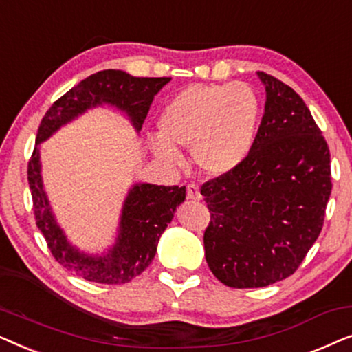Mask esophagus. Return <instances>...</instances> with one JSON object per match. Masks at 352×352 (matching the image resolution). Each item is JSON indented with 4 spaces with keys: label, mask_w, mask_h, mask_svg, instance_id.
Listing matches in <instances>:
<instances>
[{
    "label": "esophagus",
    "mask_w": 352,
    "mask_h": 352,
    "mask_svg": "<svg viewBox=\"0 0 352 352\" xmlns=\"http://www.w3.org/2000/svg\"><path fill=\"white\" fill-rule=\"evenodd\" d=\"M187 199H190V200H200L201 199L199 186H197V184L187 186Z\"/></svg>",
    "instance_id": "esophagus-1"
}]
</instances>
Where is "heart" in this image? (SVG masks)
<instances>
[{
    "instance_id": "obj_1",
    "label": "heart",
    "mask_w": 352,
    "mask_h": 352,
    "mask_svg": "<svg viewBox=\"0 0 352 352\" xmlns=\"http://www.w3.org/2000/svg\"><path fill=\"white\" fill-rule=\"evenodd\" d=\"M258 94L245 83L192 85L163 110L162 136L151 141L162 162L179 165V147H192L195 165L211 176H223L247 158L259 123Z\"/></svg>"
}]
</instances>
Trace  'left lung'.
Segmentation results:
<instances>
[{
	"mask_svg": "<svg viewBox=\"0 0 352 352\" xmlns=\"http://www.w3.org/2000/svg\"><path fill=\"white\" fill-rule=\"evenodd\" d=\"M266 105L248 155L201 186L211 213L205 258L232 288H259L296 271L324 226L330 151L300 96L258 72Z\"/></svg>",
	"mask_w": 352,
	"mask_h": 352,
	"instance_id": "1",
	"label": "left lung"
}]
</instances>
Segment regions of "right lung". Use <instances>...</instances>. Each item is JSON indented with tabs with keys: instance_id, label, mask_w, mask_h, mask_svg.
I'll list each match as a JSON object with an SVG mask.
<instances>
[{
	"instance_id": "obj_1",
	"label": "right lung",
	"mask_w": 352,
	"mask_h": 352,
	"mask_svg": "<svg viewBox=\"0 0 352 352\" xmlns=\"http://www.w3.org/2000/svg\"><path fill=\"white\" fill-rule=\"evenodd\" d=\"M171 78H139L123 70H102L88 76L57 99L38 128L35 148L28 162L33 210L56 261L67 271L96 283H126L139 276L157 253L163 230L186 200V187L136 182L124 197L115 242L102 253H86L74 245L57 223L41 176L40 144L91 109L109 105L124 113L139 133L153 98Z\"/></svg>"
}]
</instances>
